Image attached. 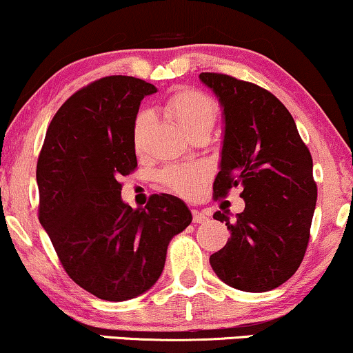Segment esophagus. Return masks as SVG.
I'll list each match as a JSON object with an SVG mask.
<instances>
[{"label":"esophagus","mask_w":353,"mask_h":353,"mask_svg":"<svg viewBox=\"0 0 353 353\" xmlns=\"http://www.w3.org/2000/svg\"><path fill=\"white\" fill-rule=\"evenodd\" d=\"M192 220H194V223H205L208 220V216L205 213L199 212V210H192Z\"/></svg>","instance_id":"34e87169"}]
</instances>
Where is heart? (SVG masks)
Returning <instances> with one entry per match:
<instances>
[{
    "label": "heart",
    "mask_w": 353,
    "mask_h": 353,
    "mask_svg": "<svg viewBox=\"0 0 353 353\" xmlns=\"http://www.w3.org/2000/svg\"><path fill=\"white\" fill-rule=\"evenodd\" d=\"M164 110L185 133L194 137L199 132H210L216 122L218 104L215 99L197 89H181L166 101ZM153 114L150 110H140L133 120L132 141L138 154L145 151ZM213 169L208 163L172 164L159 172L158 181L163 187L182 199H197L212 177Z\"/></svg>",
    "instance_id": "obj_1"
}]
</instances>
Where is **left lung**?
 <instances>
[{
	"mask_svg": "<svg viewBox=\"0 0 353 353\" xmlns=\"http://www.w3.org/2000/svg\"><path fill=\"white\" fill-rule=\"evenodd\" d=\"M225 112L221 169L213 199L239 187L246 202L231 223V238L210 256L215 274L243 292H269L298 270L305 257L318 185L313 158L288 109L267 89L223 73H200Z\"/></svg>",
	"mask_w": 353,
	"mask_h": 353,
	"instance_id": "obj_1",
	"label": "left lung"
}]
</instances>
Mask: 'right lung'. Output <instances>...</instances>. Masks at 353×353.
<instances>
[{"label": "right lung", "instance_id": "obj_1", "mask_svg": "<svg viewBox=\"0 0 353 353\" xmlns=\"http://www.w3.org/2000/svg\"><path fill=\"white\" fill-rule=\"evenodd\" d=\"M153 92L122 74L89 83L53 115L37 159L40 225L70 279L101 300L153 287L169 241L192 221L174 195H151L145 208L120 199V179L137 169L133 120Z\"/></svg>", "mask_w": 353, "mask_h": 353}]
</instances>
